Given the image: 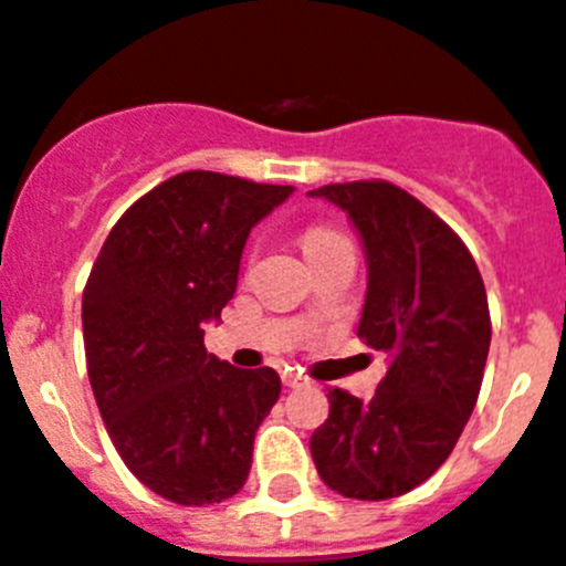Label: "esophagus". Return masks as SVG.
Instances as JSON below:
<instances>
[{
    "label": "esophagus",
    "mask_w": 566,
    "mask_h": 566,
    "mask_svg": "<svg viewBox=\"0 0 566 566\" xmlns=\"http://www.w3.org/2000/svg\"><path fill=\"white\" fill-rule=\"evenodd\" d=\"M303 382H306V379H303V374L283 371V385H286V388H300Z\"/></svg>",
    "instance_id": "esophagus-1"
}]
</instances>
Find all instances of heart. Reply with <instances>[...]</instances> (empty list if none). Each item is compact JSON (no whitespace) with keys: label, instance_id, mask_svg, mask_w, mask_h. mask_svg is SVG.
I'll return each mask as SVG.
<instances>
[{"label":"heart","instance_id":"heart-1","mask_svg":"<svg viewBox=\"0 0 566 566\" xmlns=\"http://www.w3.org/2000/svg\"><path fill=\"white\" fill-rule=\"evenodd\" d=\"M339 240H345V234L337 232V229L312 227L303 232V249H306L308 260H314L319 252H326L328 247H334V243H339Z\"/></svg>","mask_w":566,"mask_h":566}]
</instances>
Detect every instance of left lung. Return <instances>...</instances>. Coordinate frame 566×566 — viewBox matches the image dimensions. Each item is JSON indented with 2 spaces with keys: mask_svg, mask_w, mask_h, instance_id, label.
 Returning a JSON list of instances; mask_svg holds the SVG:
<instances>
[{
  "mask_svg": "<svg viewBox=\"0 0 566 566\" xmlns=\"http://www.w3.org/2000/svg\"><path fill=\"white\" fill-rule=\"evenodd\" d=\"M348 212L368 260L357 334L388 357L371 399L328 391L312 433L319 479L345 499L402 496L451 457L482 388L490 312L457 232L405 189L348 181L312 189Z\"/></svg>",
  "mask_w": 566,
  "mask_h": 566,
  "instance_id": "8db88e82",
  "label": "left lung"
}]
</instances>
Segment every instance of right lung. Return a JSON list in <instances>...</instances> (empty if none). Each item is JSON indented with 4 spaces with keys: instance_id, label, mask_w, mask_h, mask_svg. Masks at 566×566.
<instances>
[{
    "instance_id": "1",
    "label": "right lung",
    "mask_w": 566,
    "mask_h": 566,
    "mask_svg": "<svg viewBox=\"0 0 566 566\" xmlns=\"http://www.w3.org/2000/svg\"><path fill=\"white\" fill-rule=\"evenodd\" d=\"M294 187L181 172L149 189L104 240L82 294L87 374L115 451L153 493L187 507L234 496L274 368H234L203 345L238 289L258 221Z\"/></svg>"
}]
</instances>
